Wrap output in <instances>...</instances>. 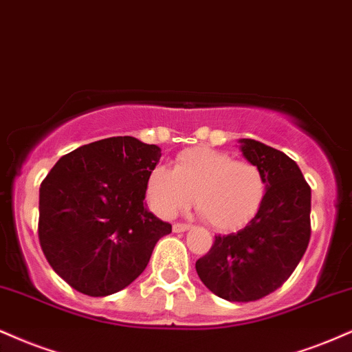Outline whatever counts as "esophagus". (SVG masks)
<instances>
[{
  "instance_id": "34e87169",
  "label": "esophagus",
  "mask_w": 352,
  "mask_h": 352,
  "mask_svg": "<svg viewBox=\"0 0 352 352\" xmlns=\"http://www.w3.org/2000/svg\"><path fill=\"white\" fill-rule=\"evenodd\" d=\"M189 229H191V226H189V224H179V222L173 226V230H175V232H186V230H189Z\"/></svg>"
}]
</instances>
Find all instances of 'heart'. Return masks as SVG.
Returning <instances> with one entry per match:
<instances>
[{"label":"heart","mask_w":352,"mask_h":352,"mask_svg":"<svg viewBox=\"0 0 352 352\" xmlns=\"http://www.w3.org/2000/svg\"><path fill=\"white\" fill-rule=\"evenodd\" d=\"M267 194V177L252 161L212 148L181 151L175 168L156 166L146 177V197L161 217H173L192 204L222 232L242 229L257 216Z\"/></svg>","instance_id":"obj_1"}]
</instances>
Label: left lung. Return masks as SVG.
Instances as JSON below:
<instances>
[{"label":"left lung","mask_w":352,"mask_h":352,"mask_svg":"<svg viewBox=\"0 0 352 352\" xmlns=\"http://www.w3.org/2000/svg\"><path fill=\"white\" fill-rule=\"evenodd\" d=\"M241 150L265 175V199L243 229L216 235L196 272L214 295L245 303L282 287L307 252L311 188L285 153L250 138L241 140Z\"/></svg>","instance_id":"8db88e82"}]
</instances>
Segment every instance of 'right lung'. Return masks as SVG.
Segmentation results:
<instances>
[{
  "label": "right lung",
  "instance_id": "obj_1",
  "mask_svg": "<svg viewBox=\"0 0 352 352\" xmlns=\"http://www.w3.org/2000/svg\"><path fill=\"white\" fill-rule=\"evenodd\" d=\"M160 158L156 144L111 136L62 156L41 183V249L77 292L107 296L123 290L171 232L143 202Z\"/></svg>",
  "mask_w": 352,
  "mask_h": 352
}]
</instances>
